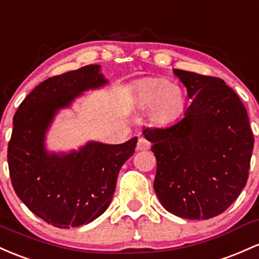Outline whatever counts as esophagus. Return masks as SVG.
I'll use <instances>...</instances> for the list:
<instances>
[{
  "label": "esophagus",
  "mask_w": 259,
  "mask_h": 259,
  "mask_svg": "<svg viewBox=\"0 0 259 259\" xmlns=\"http://www.w3.org/2000/svg\"><path fill=\"white\" fill-rule=\"evenodd\" d=\"M150 147V143L146 140L145 138H140L138 141V146H136V149L139 150V151H141V150H147Z\"/></svg>",
  "instance_id": "34e87169"
}]
</instances>
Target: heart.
<instances>
[{"mask_svg":"<svg viewBox=\"0 0 259 259\" xmlns=\"http://www.w3.org/2000/svg\"><path fill=\"white\" fill-rule=\"evenodd\" d=\"M135 102L141 109L151 108L156 120L167 123L181 114L184 95L181 87L169 84L164 79H150L136 90Z\"/></svg>","mask_w":259,"mask_h":259,"instance_id":"obj_1","label":"heart"}]
</instances>
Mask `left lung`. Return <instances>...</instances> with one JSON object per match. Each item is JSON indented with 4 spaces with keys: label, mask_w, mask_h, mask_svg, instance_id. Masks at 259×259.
Instances as JSON below:
<instances>
[{
    "label": "left lung",
    "mask_w": 259,
    "mask_h": 259,
    "mask_svg": "<svg viewBox=\"0 0 259 259\" xmlns=\"http://www.w3.org/2000/svg\"><path fill=\"white\" fill-rule=\"evenodd\" d=\"M175 75L192 102L178 123L143 132L157 161L153 189L167 211L205 220L245 188L254 138L245 106L223 79L177 69Z\"/></svg>",
    "instance_id": "obj_1"
}]
</instances>
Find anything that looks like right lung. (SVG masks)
<instances>
[{"label":"right lung","mask_w":259,"mask_h":259,"mask_svg":"<svg viewBox=\"0 0 259 259\" xmlns=\"http://www.w3.org/2000/svg\"><path fill=\"white\" fill-rule=\"evenodd\" d=\"M107 82L99 65L54 76L34 88L14 114L7 151L13 189L30 211L53 226L77 227L103 214L121 166L135 151L138 138L119 145L88 141L67 153L45 149L56 113Z\"/></svg>","instance_id":"1"}]
</instances>
